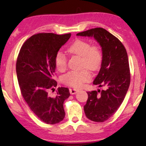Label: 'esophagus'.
<instances>
[{
  "instance_id": "obj_1",
  "label": "esophagus",
  "mask_w": 146,
  "mask_h": 146,
  "mask_svg": "<svg viewBox=\"0 0 146 146\" xmlns=\"http://www.w3.org/2000/svg\"><path fill=\"white\" fill-rule=\"evenodd\" d=\"M78 90H75V89H70V92L71 94V95H75V94L77 93Z\"/></svg>"
}]
</instances>
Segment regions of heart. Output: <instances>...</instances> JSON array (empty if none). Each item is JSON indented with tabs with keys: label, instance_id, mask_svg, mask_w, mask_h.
<instances>
[{
	"label": "heart",
	"instance_id": "b5f03b06",
	"mask_svg": "<svg viewBox=\"0 0 146 146\" xmlns=\"http://www.w3.org/2000/svg\"><path fill=\"white\" fill-rule=\"evenodd\" d=\"M68 51L73 55L82 57V67L91 71L99 69L103 60V54L99 46H91L89 42L76 39L68 48ZM55 64L57 70L62 71L67 68V58L65 54L58 51L55 57ZM91 75L88 70L80 71H70L62 77V81L66 84L75 88H80L88 82Z\"/></svg>",
	"mask_w": 146,
	"mask_h": 146
}]
</instances>
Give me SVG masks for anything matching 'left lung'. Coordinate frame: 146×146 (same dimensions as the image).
I'll return each instance as SVG.
<instances>
[{"mask_svg":"<svg viewBox=\"0 0 146 146\" xmlns=\"http://www.w3.org/2000/svg\"><path fill=\"white\" fill-rule=\"evenodd\" d=\"M93 37L102 48L103 60L93 84L106 86V90L89 91L84 106L86 117L103 122L117 111L130 84V71L126 49L113 35L102 28H93L76 34Z\"/></svg>","mask_w":146,"mask_h":146,"instance_id":"1","label":"left lung"}]
</instances>
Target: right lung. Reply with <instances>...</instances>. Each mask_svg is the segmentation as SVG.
<instances>
[{"label":"right lung","instance_id":"right-lung-1","mask_svg":"<svg viewBox=\"0 0 146 146\" xmlns=\"http://www.w3.org/2000/svg\"><path fill=\"white\" fill-rule=\"evenodd\" d=\"M71 33H41L29 38L19 51L16 72L22 95L31 110L48 124L59 123L65 117L64 100L70 97L67 88H58L55 97L48 95L57 82L53 79L55 57Z\"/></svg>","mask_w":146,"mask_h":146}]
</instances>
